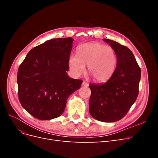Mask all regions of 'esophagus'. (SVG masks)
Here are the masks:
<instances>
[{"instance_id":"obj_1","label":"esophagus","mask_w":158,"mask_h":158,"mask_svg":"<svg viewBox=\"0 0 158 158\" xmlns=\"http://www.w3.org/2000/svg\"><path fill=\"white\" fill-rule=\"evenodd\" d=\"M82 85H83V86L88 87V85H89V84H88V83H87L86 82H84H84H82Z\"/></svg>"}]
</instances>
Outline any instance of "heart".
I'll return each instance as SVG.
<instances>
[{
	"label": "heart",
	"instance_id": "b5f03b06",
	"mask_svg": "<svg viewBox=\"0 0 158 158\" xmlns=\"http://www.w3.org/2000/svg\"><path fill=\"white\" fill-rule=\"evenodd\" d=\"M78 55H71L69 59L70 70L74 76H79L85 70L94 80L104 82L111 78L117 64V57L111 47L98 42H89L78 48Z\"/></svg>",
	"mask_w": 158,
	"mask_h": 158
}]
</instances>
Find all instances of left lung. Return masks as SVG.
Returning a JSON list of instances; mask_svg holds the SVG:
<instances>
[{"instance_id":"1","label":"left lung","mask_w":158,"mask_h":158,"mask_svg":"<svg viewBox=\"0 0 158 158\" xmlns=\"http://www.w3.org/2000/svg\"><path fill=\"white\" fill-rule=\"evenodd\" d=\"M115 52L117 67L107 82L89 84V111L94 118L111 123L125 117L136 102L139 92L141 70L132 52L118 43L104 39Z\"/></svg>"}]
</instances>
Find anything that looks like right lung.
Listing matches in <instances>:
<instances>
[{
	"instance_id": "obj_1",
	"label": "right lung",
	"mask_w": 158,
	"mask_h": 158,
	"mask_svg": "<svg viewBox=\"0 0 158 158\" xmlns=\"http://www.w3.org/2000/svg\"><path fill=\"white\" fill-rule=\"evenodd\" d=\"M73 41L71 37L47 41L33 48L19 66V101L37 119L60 116L68 98L81 86L82 80L66 74Z\"/></svg>"
}]
</instances>
